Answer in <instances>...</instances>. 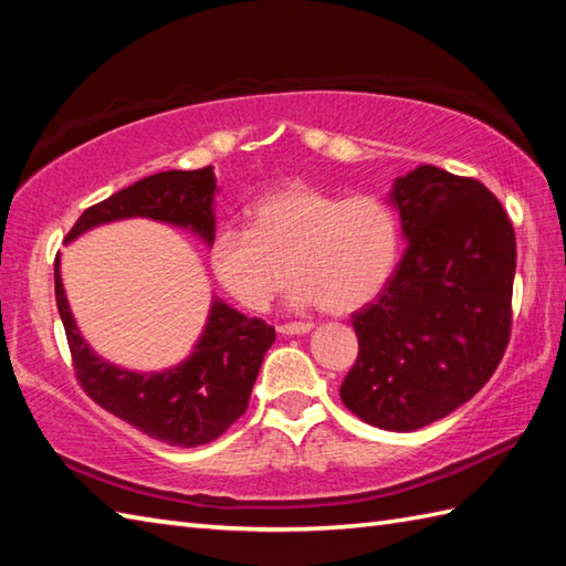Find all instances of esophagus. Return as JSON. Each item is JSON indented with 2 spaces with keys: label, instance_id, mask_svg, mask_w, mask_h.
Wrapping results in <instances>:
<instances>
[{
  "label": "esophagus",
  "instance_id": "1",
  "mask_svg": "<svg viewBox=\"0 0 566 566\" xmlns=\"http://www.w3.org/2000/svg\"><path fill=\"white\" fill-rule=\"evenodd\" d=\"M311 328H314V326H311V323H282V326L280 328H276V331H280L282 335H304V333H308Z\"/></svg>",
  "mask_w": 566,
  "mask_h": 566
}]
</instances>
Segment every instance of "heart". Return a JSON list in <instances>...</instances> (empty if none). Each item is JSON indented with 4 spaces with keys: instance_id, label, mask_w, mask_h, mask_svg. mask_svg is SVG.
<instances>
[{
    "instance_id": "b5f03b06",
    "label": "heart",
    "mask_w": 566,
    "mask_h": 566,
    "mask_svg": "<svg viewBox=\"0 0 566 566\" xmlns=\"http://www.w3.org/2000/svg\"><path fill=\"white\" fill-rule=\"evenodd\" d=\"M248 228H221L209 260L235 302L262 314L294 276L296 306L350 314L375 298L399 258V226L384 201L290 185L255 199Z\"/></svg>"
}]
</instances>
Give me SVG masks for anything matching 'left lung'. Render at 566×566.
I'll use <instances>...</instances> for the list:
<instances>
[{
  "label": "left lung",
  "instance_id": "obj_1",
  "mask_svg": "<svg viewBox=\"0 0 566 566\" xmlns=\"http://www.w3.org/2000/svg\"><path fill=\"white\" fill-rule=\"evenodd\" d=\"M408 248L353 314L359 353L340 399L365 423L408 432L467 403L511 340L515 231L472 177L420 165L391 191Z\"/></svg>",
  "mask_w": 566,
  "mask_h": 566
}]
</instances>
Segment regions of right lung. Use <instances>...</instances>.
I'll list each match as a JSON object with an SVG mask.
<instances>
[{
	"mask_svg": "<svg viewBox=\"0 0 566 566\" xmlns=\"http://www.w3.org/2000/svg\"><path fill=\"white\" fill-rule=\"evenodd\" d=\"M213 189L211 165L201 170L150 175L84 209L65 240L99 223L146 216L191 228L211 243L216 231ZM55 302L67 335L72 369L84 394L143 436L172 448H199L213 442L248 411L264 353L274 343L270 323L248 318L223 302H213L207 331L187 363L160 375H136L104 363L82 340L60 282L57 258Z\"/></svg>",
	"mask_w": 566,
	"mask_h": 566,
	"instance_id": "add662e5",
	"label": "right lung"
}]
</instances>
